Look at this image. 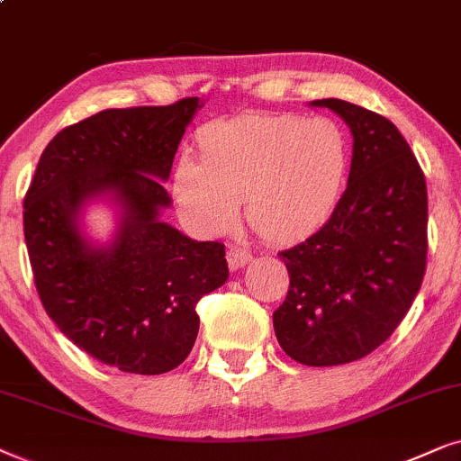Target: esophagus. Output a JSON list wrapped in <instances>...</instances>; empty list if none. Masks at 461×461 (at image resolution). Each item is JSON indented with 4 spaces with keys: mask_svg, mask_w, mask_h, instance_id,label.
Segmentation results:
<instances>
[{
    "mask_svg": "<svg viewBox=\"0 0 461 461\" xmlns=\"http://www.w3.org/2000/svg\"><path fill=\"white\" fill-rule=\"evenodd\" d=\"M250 261H253V255H250V250H247V249L227 250V266H230L231 272H236V269L249 266Z\"/></svg>",
    "mask_w": 461,
    "mask_h": 461,
    "instance_id": "1",
    "label": "esophagus"
}]
</instances>
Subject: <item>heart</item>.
I'll return each mask as SVG.
<instances>
[{
	"label": "heart",
	"instance_id": "b5f03b06",
	"mask_svg": "<svg viewBox=\"0 0 461 461\" xmlns=\"http://www.w3.org/2000/svg\"><path fill=\"white\" fill-rule=\"evenodd\" d=\"M198 145L200 159H176L173 194L187 223L206 236L230 231L247 200L257 234L276 244L302 242L335 214L352 164V143L333 118L217 120L198 132Z\"/></svg>",
	"mask_w": 461,
	"mask_h": 461
}]
</instances>
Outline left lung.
Returning <instances> with one entry per match:
<instances>
[{
  "mask_svg": "<svg viewBox=\"0 0 461 461\" xmlns=\"http://www.w3.org/2000/svg\"><path fill=\"white\" fill-rule=\"evenodd\" d=\"M352 132L348 187L327 225L282 250L285 303L274 312L280 348L297 363H354L382 346L420 291L428 253L426 179L384 115L322 98Z\"/></svg>",
  "mask_w": 461,
  "mask_h": 461,
  "instance_id": "left-lung-1",
  "label": "left lung"
}]
</instances>
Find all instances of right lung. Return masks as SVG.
Here are the masks:
<instances>
[{
    "mask_svg": "<svg viewBox=\"0 0 461 461\" xmlns=\"http://www.w3.org/2000/svg\"><path fill=\"white\" fill-rule=\"evenodd\" d=\"M198 96L167 107L107 109L60 131L24 195V242L35 286L60 333L79 349L139 375H159L192 352L200 297L225 285L221 242H198L162 221L164 181ZM105 203V243L83 217Z\"/></svg>",
    "mask_w": 461,
    "mask_h": 461,
    "instance_id": "right-lung-1",
    "label": "right lung"
}]
</instances>
